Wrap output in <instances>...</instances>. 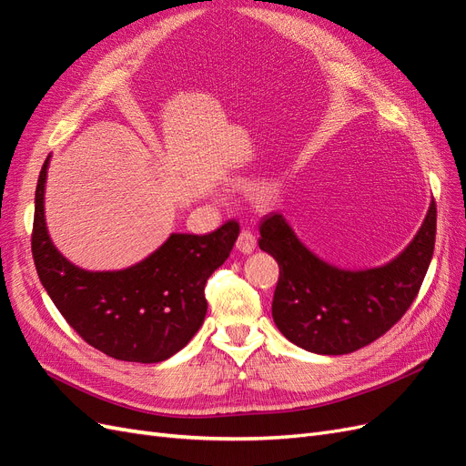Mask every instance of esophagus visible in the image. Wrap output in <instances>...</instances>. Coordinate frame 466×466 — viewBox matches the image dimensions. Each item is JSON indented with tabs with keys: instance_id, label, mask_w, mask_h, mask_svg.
Wrapping results in <instances>:
<instances>
[{
	"instance_id": "obj_1",
	"label": "esophagus",
	"mask_w": 466,
	"mask_h": 466,
	"mask_svg": "<svg viewBox=\"0 0 466 466\" xmlns=\"http://www.w3.org/2000/svg\"><path fill=\"white\" fill-rule=\"evenodd\" d=\"M255 248H257V237L250 231H241V235L237 238V250H241L243 255H250Z\"/></svg>"
}]
</instances>
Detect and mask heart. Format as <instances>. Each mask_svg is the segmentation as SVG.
Here are the masks:
<instances>
[{
  "label": "heart",
  "mask_w": 466,
  "mask_h": 466,
  "mask_svg": "<svg viewBox=\"0 0 466 466\" xmlns=\"http://www.w3.org/2000/svg\"><path fill=\"white\" fill-rule=\"evenodd\" d=\"M258 194H260V198H270V196L274 194V187H270V185H268V187H260V190H258Z\"/></svg>",
  "instance_id": "obj_1"
}]
</instances>
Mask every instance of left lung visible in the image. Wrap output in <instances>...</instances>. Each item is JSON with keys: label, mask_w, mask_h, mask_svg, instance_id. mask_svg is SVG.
Masks as SVG:
<instances>
[{"label": "left lung", "mask_w": 466, "mask_h": 466, "mask_svg": "<svg viewBox=\"0 0 466 466\" xmlns=\"http://www.w3.org/2000/svg\"><path fill=\"white\" fill-rule=\"evenodd\" d=\"M435 202L402 252L375 268L334 266L295 235L279 211L260 223L258 247L279 266L272 317L289 342L320 356H342L371 344L416 299L435 245Z\"/></svg>", "instance_id": "left-lung-1"}]
</instances>
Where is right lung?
Listing matches in <instances>:
<instances>
[{"label":"right lung","mask_w":466,"mask_h":466,"mask_svg":"<svg viewBox=\"0 0 466 466\" xmlns=\"http://www.w3.org/2000/svg\"><path fill=\"white\" fill-rule=\"evenodd\" d=\"M50 155L35 194L33 258L40 284L83 340L103 354L137 363L175 356L202 327L208 278L228 260L238 223L214 233H171L149 257L122 270H86L52 243L45 190Z\"/></svg>","instance_id":"right-lung-1"}]
</instances>
